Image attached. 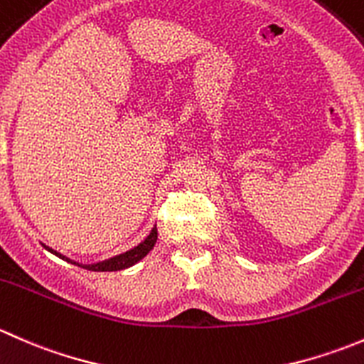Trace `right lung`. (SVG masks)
I'll return each instance as SVG.
<instances>
[{"mask_svg": "<svg viewBox=\"0 0 364 364\" xmlns=\"http://www.w3.org/2000/svg\"><path fill=\"white\" fill-rule=\"evenodd\" d=\"M156 237H159V230H156V227H153L151 232H149V236L146 237L142 243H139L135 248H132V250H128L124 253H119V255H116V257H111V259H107V260H102V262H97V264H79V262H75V260L68 259V257L61 255L60 252H56V250H53V248L46 247V245H43V248H46V250H49L50 253H54V255H58L60 259H65L67 262L77 264V266L84 267V269H90V271H121V269H127V267L134 266V264H137L141 259H144V257L153 250V247H155Z\"/></svg>", "mask_w": 364, "mask_h": 364, "instance_id": "obj_1", "label": "right lung"}]
</instances>
